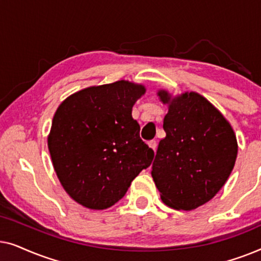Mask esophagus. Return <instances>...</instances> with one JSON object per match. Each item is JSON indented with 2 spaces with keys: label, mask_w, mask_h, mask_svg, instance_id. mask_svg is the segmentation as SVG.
Wrapping results in <instances>:
<instances>
[{
  "label": "esophagus",
  "mask_w": 261,
  "mask_h": 261,
  "mask_svg": "<svg viewBox=\"0 0 261 261\" xmlns=\"http://www.w3.org/2000/svg\"><path fill=\"white\" fill-rule=\"evenodd\" d=\"M148 146L153 149V151L155 152V149H156V142H155V141H153V140L149 141V142H148Z\"/></svg>",
  "instance_id": "esophagus-1"
}]
</instances>
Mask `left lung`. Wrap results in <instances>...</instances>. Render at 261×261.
Listing matches in <instances>:
<instances>
[{"label":"left lung","instance_id":"obj_1","mask_svg":"<svg viewBox=\"0 0 261 261\" xmlns=\"http://www.w3.org/2000/svg\"><path fill=\"white\" fill-rule=\"evenodd\" d=\"M156 95L169 112L151 174L166 205L190 212L209 202L230 176L237 135L222 113L197 92L172 96L160 89Z\"/></svg>","mask_w":261,"mask_h":261}]
</instances>
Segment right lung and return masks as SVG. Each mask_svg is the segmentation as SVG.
<instances>
[{"instance_id": "add662e5", "label": "right lung", "mask_w": 261, "mask_h": 261, "mask_svg": "<svg viewBox=\"0 0 261 261\" xmlns=\"http://www.w3.org/2000/svg\"><path fill=\"white\" fill-rule=\"evenodd\" d=\"M145 92V85L122 80L82 89L57 108L48 151L60 184L78 204L110 208L151 165L154 152L132 116Z\"/></svg>"}]
</instances>
